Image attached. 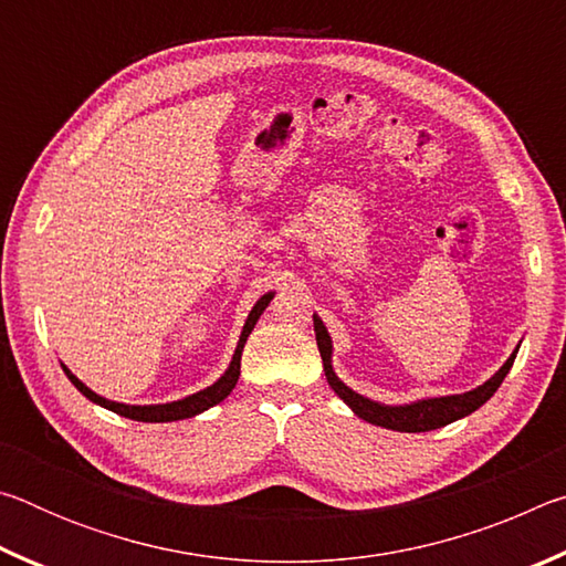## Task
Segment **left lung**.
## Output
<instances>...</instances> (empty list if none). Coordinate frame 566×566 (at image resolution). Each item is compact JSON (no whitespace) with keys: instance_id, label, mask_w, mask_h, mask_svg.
I'll return each instance as SVG.
<instances>
[{"instance_id":"obj_1","label":"left lung","mask_w":566,"mask_h":566,"mask_svg":"<svg viewBox=\"0 0 566 566\" xmlns=\"http://www.w3.org/2000/svg\"><path fill=\"white\" fill-rule=\"evenodd\" d=\"M314 332H317V347H319V354H322L324 375H327L329 387L337 391L339 399H344V405L352 407V411L359 419L369 421V424L385 427V429H395V432H429V429L447 427L457 419L472 415V411H476L486 399L494 395L496 389H500L504 377L510 375L516 352H520V347H516L512 352V357L502 364V369L496 371L492 379H486L482 387H476L472 391H464V395L419 399V401H411V405L389 407V405H379V401H371L367 397L357 395V391H352L337 375H334V369H332V339L327 334V327H324L317 314H314Z\"/></svg>"}]
</instances>
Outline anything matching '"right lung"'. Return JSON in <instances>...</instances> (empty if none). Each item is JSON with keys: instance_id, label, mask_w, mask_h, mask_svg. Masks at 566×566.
<instances>
[{"instance_id": "obj_1", "label": "right lung", "mask_w": 566, "mask_h": 566, "mask_svg": "<svg viewBox=\"0 0 566 566\" xmlns=\"http://www.w3.org/2000/svg\"><path fill=\"white\" fill-rule=\"evenodd\" d=\"M272 296H274L272 292L264 294L262 300L252 306V312H249V317L244 322V329H242V337H239V344H237V349H234V357H232V364H229V369L214 381L212 387L197 391V395H189L185 399L169 401V405H145V407H139V405H119V401H109V399H104L99 395H94L90 387H84L82 381L76 379L72 371L62 364L64 375L70 377L72 385L80 389L82 395L87 397L90 401H94V405H99L104 409L114 411V415H119V417H127V419H134V421H177V419L197 417V415H202V411H207L209 407H214L222 399H227L229 391L234 389L237 379H239V361H242V349H244V344H247V337H249V334H252L256 319L262 317V312L266 310V304L272 302Z\"/></svg>"}]
</instances>
